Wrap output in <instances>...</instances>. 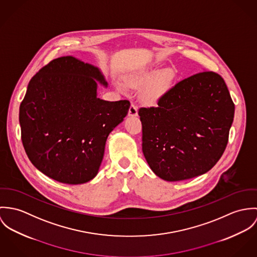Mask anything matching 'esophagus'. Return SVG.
I'll return each mask as SVG.
<instances>
[{
  "label": "esophagus",
  "mask_w": 257,
  "mask_h": 257,
  "mask_svg": "<svg viewBox=\"0 0 257 257\" xmlns=\"http://www.w3.org/2000/svg\"><path fill=\"white\" fill-rule=\"evenodd\" d=\"M129 116H137L138 115V107L135 103H131L129 111H128Z\"/></svg>",
  "instance_id": "34e87169"
}]
</instances>
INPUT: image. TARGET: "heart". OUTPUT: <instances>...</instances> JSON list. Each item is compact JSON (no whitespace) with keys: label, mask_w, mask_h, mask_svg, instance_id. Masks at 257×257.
<instances>
[{"label":"heart","mask_w":257,"mask_h":257,"mask_svg":"<svg viewBox=\"0 0 257 257\" xmlns=\"http://www.w3.org/2000/svg\"><path fill=\"white\" fill-rule=\"evenodd\" d=\"M160 73V71H154L142 76H132L127 79V85L132 87H141L151 82L143 91V100L150 105H157L170 91L174 79L171 72H165L161 75ZM118 88L125 90L126 86L118 84Z\"/></svg>","instance_id":"b5f03b06"}]
</instances>
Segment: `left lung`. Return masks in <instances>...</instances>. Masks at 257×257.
<instances>
[{
  "instance_id": "1",
  "label": "left lung",
  "mask_w": 257,
  "mask_h": 257,
  "mask_svg": "<svg viewBox=\"0 0 257 257\" xmlns=\"http://www.w3.org/2000/svg\"><path fill=\"white\" fill-rule=\"evenodd\" d=\"M147 163L167 181L210 171L228 145L234 103L224 79L202 72L171 87L158 106L140 107Z\"/></svg>"
}]
</instances>
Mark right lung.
<instances>
[{
	"instance_id": "add662e5",
	"label": "right lung",
	"mask_w": 257,
	"mask_h": 257,
	"mask_svg": "<svg viewBox=\"0 0 257 257\" xmlns=\"http://www.w3.org/2000/svg\"><path fill=\"white\" fill-rule=\"evenodd\" d=\"M99 70L72 56L57 58L29 81L20 106L22 141L32 165L59 182L91 180L109 133L123 121L129 100L96 96Z\"/></svg>"
}]
</instances>
